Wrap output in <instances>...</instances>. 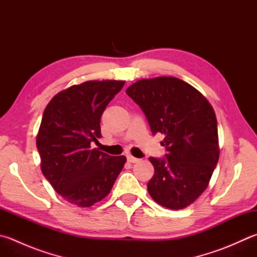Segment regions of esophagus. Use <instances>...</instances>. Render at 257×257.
I'll list each match as a JSON object with an SVG mask.
<instances>
[{"label": "esophagus", "mask_w": 257, "mask_h": 257, "mask_svg": "<svg viewBox=\"0 0 257 257\" xmlns=\"http://www.w3.org/2000/svg\"><path fill=\"white\" fill-rule=\"evenodd\" d=\"M127 161L131 162V163H137V162L140 161V159L134 158V157H132V156H127Z\"/></svg>", "instance_id": "1"}]
</instances>
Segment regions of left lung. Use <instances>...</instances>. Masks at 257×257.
<instances>
[{
  "label": "left lung",
  "instance_id": "1",
  "mask_svg": "<svg viewBox=\"0 0 257 257\" xmlns=\"http://www.w3.org/2000/svg\"><path fill=\"white\" fill-rule=\"evenodd\" d=\"M126 94L147 117L153 135H164V158H149L154 174L148 190L169 209H182L206 190L219 159L214 109L191 85L174 77L142 79Z\"/></svg>",
  "mask_w": 257,
  "mask_h": 257
}]
</instances>
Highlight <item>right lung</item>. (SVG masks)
I'll return each mask as SVG.
<instances>
[{
  "label": "right lung",
  "mask_w": 257,
  "mask_h": 257,
  "mask_svg": "<svg viewBox=\"0 0 257 257\" xmlns=\"http://www.w3.org/2000/svg\"><path fill=\"white\" fill-rule=\"evenodd\" d=\"M122 80H90L58 93L43 112L37 137L43 176L70 204L90 207L108 195L126 158L96 149L100 117Z\"/></svg>",
  "instance_id": "1"
}]
</instances>
